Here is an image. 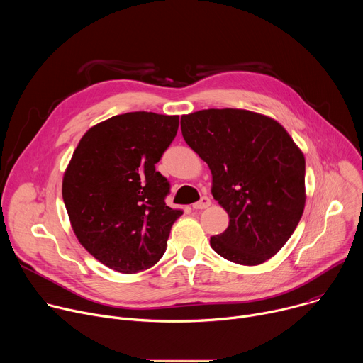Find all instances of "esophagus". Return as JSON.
I'll return each instance as SVG.
<instances>
[{
    "mask_svg": "<svg viewBox=\"0 0 363 363\" xmlns=\"http://www.w3.org/2000/svg\"><path fill=\"white\" fill-rule=\"evenodd\" d=\"M210 205H211V199L208 196H202L198 202L192 203V208L194 210H205V208H208Z\"/></svg>",
    "mask_w": 363,
    "mask_h": 363,
    "instance_id": "obj_1",
    "label": "esophagus"
}]
</instances>
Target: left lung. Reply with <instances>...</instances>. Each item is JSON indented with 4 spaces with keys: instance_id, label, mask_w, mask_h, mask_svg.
Here are the masks:
<instances>
[{
    "instance_id": "8db88e82",
    "label": "left lung",
    "mask_w": 363,
    "mask_h": 363,
    "mask_svg": "<svg viewBox=\"0 0 363 363\" xmlns=\"http://www.w3.org/2000/svg\"><path fill=\"white\" fill-rule=\"evenodd\" d=\"M188 146L208 165L211 194L230 217L211 237L225 260L257 266L276 255L294 233L306 203V161L273 118L245 109H203L182 115Z\"/></svg>"
}]
</instances>
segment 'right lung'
I'll use <instances>...</instances> for the list:
<instances>
[{
    "instance_id": "obj_1",
    "label": "right lung",
    "mask_w": 363,
    "mask_h": 363,
    "mask_svg": "<svg viewBox=\"0 0 363 363\" xmlns=\"http://www.w3.org/2000/svg\"><path fill=\"white\" fill-rule=\"evenodd\" d=\"M179 116L129 112L91 126L65 171L62 194L79 242L106 267L133 274L157 264L172 224L169 184L155 171Z\"/></svg>"
}]
</instances>
